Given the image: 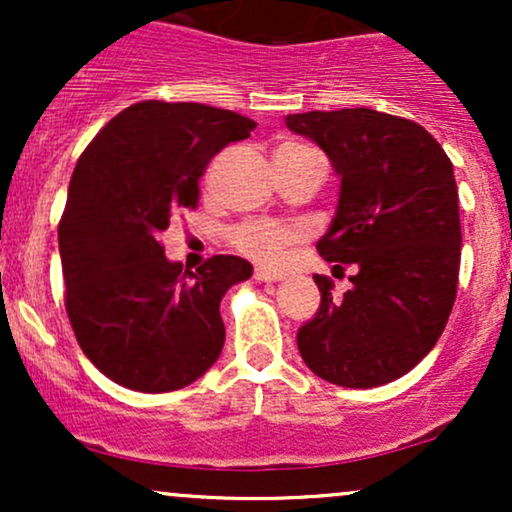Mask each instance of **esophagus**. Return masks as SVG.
Returning <instances> with one entry per match:
<instances>
[{
  "label": "esophagus",
  "mask_w": 512,
  "mask_h": 512,
  "mask_svg": "<svg viewBox=\"0 0 512 512\" xmlns=\"http://www.w3.org/2000/svg\"><path fill=\"white\" fill-rule=\"evenodd\" d=\"M255 279L257 281H281L284 276H281L279 272H272V269H267V267H257L255 269Z\"/></svg>",
  "instance_id": "1"
}]
</instances>
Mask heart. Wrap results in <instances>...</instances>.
I'll return each instance as SVG.
<instances>
[{
    "instance_id": "heart-1",
    "label": "heart",
    "mask_w": 512,
    "mask_h": 512,
    "mask_svg": "<svg viewBox=\"0 0 512 512\" xmlns=\"http://www.w3.org/2000/svg\"><path fill=\"white\" fill-rule=\"evenodd\" d=\"M305 154H313V149L296 142H286L276 149L274 156L298 158ZM293 240H296V233L274 221H250L233 231V245H236L243 255H248L252 260L262 264L281 262V257H284L286 248H289Z\"/></svg>"
}]
</instances>
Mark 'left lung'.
Returning a JSON list of instances; mask_svg holds the SVG:
<instances>
[{"mask_svg": "<svg viewBox=\"0 0 512 512\" xmlns=\"http://www.w3.org/2000/svg\"><path fill=\"white\" fill-rule=\"evenodd\" d=\"M286 127L313 139L342 178L317 252L356 267L339 301L327 276H313L322 301L298 330V351L327 383H392L436 346L457 296L462 231L450 158L421 125L370 108L286 115Z\"/></svg>", "mask_w": 512, "mask_h": 512, "instance_id": "8db88e82", "label": "left lung"}]
</instances>
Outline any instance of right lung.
<instances>
[{
    "label": "right lung",
    "instance_id": "1",
    "mask_svg": "<svg viewBox=\"0 0 512 512\" xmlns=\"http://www.w3.org/2000/svg\"><path fill=\"white\" fill-rule=\"evenodd\" d=\"M257 122L204 103L142 101L115 115L76 161L60 221L64 305L81 351L137 392L195 383L223 349L221 298L252 276L236 255L182 272L158 243L195 209L199 178Z\"/></svg>",
    "mask_w": 512,
    "mask_h": 512
}]
</instances>
